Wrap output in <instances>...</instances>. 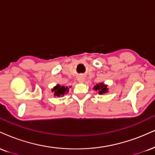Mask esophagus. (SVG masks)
I'll list each match as a JSON object with an SVG mask.
<instances>
[{
	"label": "esophagus",
	"mask_w": 155,
	"mask_h": 155,
	"mask_svg": "<svg viewBox=\"0 0 155 155\" xmlns=\"http://www.w3.org/2000/svg\"><path fill=\"white\" fill-rule=\"evenodd\" d=\"M78 80H79V82H84V81L85 79L83 77V76H81V77H79V79H78Z\"/></svg>",
	"instance_id": "obj_1"
}]
</instances>
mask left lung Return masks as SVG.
<instances>
[{
	"mask_svg": "<svg viewBox=\"0 0 155 155\" xmlns=\"http://www.w3.org/2000/svg\"><path fill=\"white\" fill-rule=\"evenodd\" d=\"M94 89H95L96 91H99L98 93L100 94H105V93L108 92L107 85L105 84H103V83L97 84V85H95L94 87Z\"/></svg>",
	"mask_w": 155,
	"mask_h": 155,
	"instance_id": "obj_1",
	"label": "left lung"
}]
</instances>
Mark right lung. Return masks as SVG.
I'll return each instance as SVG.
<instances>
[{
  "label": "right lung",
  "mask_w": 155,
  "mask_h": 155,
  "mask_svg": "<svg viewBox=\"0 0 155 155\" xmlns=\"http://www.w3.org/2000/svg\"><path fill=\"white\" fill-rule=\"evenodd\" d=\"M68 87H64V86H60L59 84H57L55 87L52 89V92H53L54 96L56 97H63L65 94H66L68 92Z\"/></svg>",
  "instance_id": "add662e5"
}]
</instances>
